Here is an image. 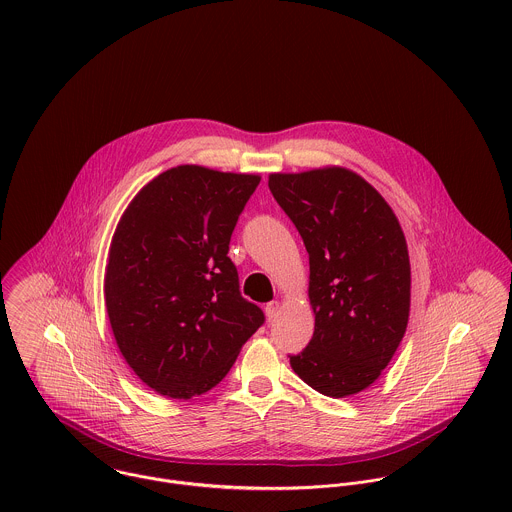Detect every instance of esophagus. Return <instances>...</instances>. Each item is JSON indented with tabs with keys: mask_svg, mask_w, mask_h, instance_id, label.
<instances>
[{
	"mask_svg": "<svg viewBox=\"0 0 512 512\" xmlns=\"http://www.w3.org/2000/svg\"><path fill=\"white\" fill-rule=\"evenodd\" d=\"M278 311H280V301H270V303H266V317H268V321H274L276 315H278Z\"/></svg>",
	"mask_w": 512,
	"mask_h": 512,
	"instance_id": "esophagus-1",
	"label": "esophagus"
}]
</instances>
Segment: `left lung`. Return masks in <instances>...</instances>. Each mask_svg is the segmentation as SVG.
<instances>
[{
	"mask_svg": "<svg viewBox=\"0 0 512 512\" xmlns=\"http://www.w3.org/2000/svg\"><path fill=\"white\" fill-rule=\"evenodd\" d=\"M268 187L309 254L315 331L290 365L319 394H357L390 363L408 325L404 232L380 193L341 167L274 173Z\"/></svg>",
	"mask_w": 512,
	"mask_h": 512,
	"instance_id": "obj_1",
	"label": "left lung"
}]
</instances>
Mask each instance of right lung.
<instances>
[{"label": "right lung", "mask_w": 512, "mask_h": 512, "mask_svg": "<svg viewBox=\"0 0 512 512\" xmlns=\"http://www.w3.org/2000/svg\"><path fill=\"white\" fill-rule=\"evenodd\" d=\"M258 175L179 165L136 195L110 246L104 297L120 353L155 392L205 394L264 311L240 295L228 244Z\"/></svg>", "instance_id": "obj_1"}]
</instances>
